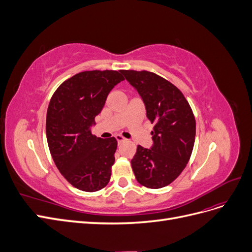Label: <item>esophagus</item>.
<instances>
[{
	"label": "esophagus",
	"mask_w": 252,
	"mask_h": 252,
	"mask_svg": "<svg viewBox=\"0 0 252 252\" xmlns=\"http://www.w3.org/2000/svg\"><path fill=\"white\" fill-rule=\"evenodd\" d=\"M116 139H117V141L119 142V143H121V142H124L126 139L124 138L123 135H121V134H117L116 135Z\"/></svg>",
	"instance_id": "34e87169"
}]
</instances>
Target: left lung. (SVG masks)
<instances>
[{
  "label": "left lung",
  "mask_w": 252,
  "mask_h": 252,
  "mask_svg": "<svg viewBox=\"0 0 252 252\" xmlns=\"http://www.w3.org/2000/svg\"><path fill=\"white\" fill-rule=\"evenodd\" d=\"M146 107L147 118L155 123L154 145H138L131 159L135 179L141 185L158 189L169 185L186 167L193 149L195 119L182 91L159 75L142 70H122Z\"/></svg>",
  "instance_id": "1"
}]
</instances>
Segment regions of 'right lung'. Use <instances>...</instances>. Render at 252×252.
Segmentation results:
<instances>
[{"label": "right lung", "mask_w": 252, "mask_h": 252, "mask_svg": "<svg viewBox=\"0 0 252 252\" xmlns=\"http://www.w3.org/2000/svg\"><path fill=\"white\" fill-rule=\"evenodd\" d=\"M124 80L122 70L82 71L63 82L51 96L46 117L48 147L59 171L82 191L109 183L118 142L91 133L94 118L111 89Z\"/></svg>", "instance_id": "1"}]
</instances>
